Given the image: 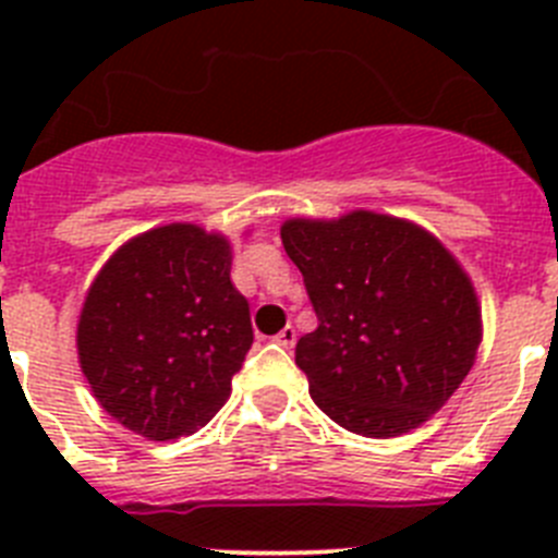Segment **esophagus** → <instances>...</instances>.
Instances as JSON below:
<instances>
[{
	"label": "esophagus",
	"instance_id": "esophagus-1",
	"mask_svg": "<svg viewBox=\"0 0 558 558\" xmlns=\"http://www.w3.org/2000/svg\"><path fill=\"white\" fill-rule=\"evenodd\" d=\"M276 343H279V347H284V349L293 347V343H295V329L288 324V327H284L282 332L276 335Z\"/></svg>",
	"mask_w": 558,
	"mask_h": 558
}]
</instances>
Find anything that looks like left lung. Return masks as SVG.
I'll return each instance as SVG.
<instances>
[{"label":"left lung","instance_id":"8db88e82","mask_svg":"<svg viewBox=\"0 0 558 558\" xmlns=\"http://www.w3.org/2000/svg\"><path fill=\"white\" fill-rule=\"evenodd\" d=\"M318 327L295 343L310 397L368 438L416 430L475 363L481 302L445 243L405 218L354 209L282 223Z\"/></svg>","mask_w":558,"mask_h":558}]
</instances>
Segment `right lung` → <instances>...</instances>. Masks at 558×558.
<instances>
[{
    "label": "right lung",
    "instance_id": "right-lung-1",
    "mask_svg": "<svg viewBox=\"0 0 558 558\" xmlns=\"http://www.w3.org/2000/svg\"><path fill=\"white\" fill-rule=\"evenodd\" d=\"M254 343L231 284V243L167 223L108 256L83 299L77 360L108 416L147 441L201 430L223 408Z\"/></svg>",
    "mask_w": 558,
    "mask_h": 558
}]
</instances>
